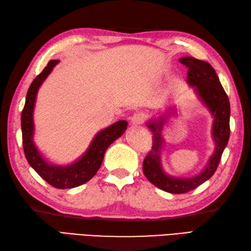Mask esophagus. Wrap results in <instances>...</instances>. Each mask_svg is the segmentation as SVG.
I'll return each instance as SVG.
<instances>
[{"label":"esophagus","instance_id":"esophagus-1","mask_svg":"<svg viewBox=\"0 0 251 251\" xmlns=\"http://www.w3.org/2000/svg\"><path fill=\"white\" fill-rule=\"evenodd\" d=\"M144 120H145V117L143 114H135V115H133V117L131 118V125L134 126H139L143 124Z\"/></svg>","mask_w":251,"mask_h":251}]
</instances>
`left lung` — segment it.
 I'll return each mask as SVG.
<instances>
[{
    "label": "left lung",
    "instance_id": "obj_1",
    "mask_svg": "<svg viewBox=\"0 0 251 251\" xmlns=\"http://www.w3.org/2000/svg\"><path fill=\"white\" fill-rule=\"evenodd\" d=\"M180 63L187 67V84L195 87L201 102L213 116L212 137L215 143V151L206 166L199 175L191 178H176L163 170L161 150L163 146L162 131L169 115L176 113V107H170L168 114L152 118L147 126L152 134V149L146 155L143 163V172L152 184L170 194H184L197 188L216 172L222 154L230 136V102L213 67L203 60L191 56L182 57Z\"/></svg>",
    "mask_w": 251,
    "mask_h": 251
}]
</instances>
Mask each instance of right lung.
<instances>
[{
    "label": "right lung",
    "instance_id": "add662e5",
    "mask_svg": "<svg viewBox=\"0 0 251 251\" xmlns=\"http://www.w3.org/2000/svg\"><path fill=\"white\" fill-rule=\"evenodd\" d=\"M58 63L59 60H50L46 68L30 84L21 114V129L24 154L30 167L50 185L65 189L82 185L93 178L101 166L108 146L125 133L127 122L119 120L100 131L93 139L86 152L75 163L67 166H57L47 162L34 144L33 113L39 87Z\"/></svg>",
    "mask_w": 251,
    "mask_h": 251
}]
</instances>
